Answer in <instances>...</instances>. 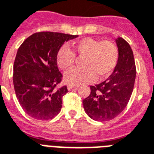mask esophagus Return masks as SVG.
Returning a JSON list of instances; mask_svg holds the SVG:
<instances>
[{
	"label": "esophagus",
	"instance_id": "34e87169",
	"mask_svg": "<svg viewBox=\"0 0 154 154\" xmlns=\"http://www.w3.org/2000/svg\"><path fill=\"white\" fill-rule=\"evenodd\" d=\"M78 88V86H75V85H68L67 86V89L69 91L71 90V89H73V88Z\"/></svg>",
	"mask_w": 154,
	"mask_h": 154
}]
</instances>
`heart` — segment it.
Masks as SVG:
<instances>
[{
  "mask_svg": "<svg viewBox=\"0 0 154 154\" xmlns=\"http://www.w3.org/2000/svg\"><path fill=\"white\" fill-rule=\"evenodd\" d=\"M74 52L79 58H83V67L74 68L65 74L64 80L71 85H80L96 79H103L109 76L115 69L118 61V49L110 41H99L85 38L76 42ZM67 46H62L57 54L58 67L66 71L75 62V55Z\"/></svg>",
  "mask_w": 154,
  "mask_h": 154,
  "instance_id": "1",
  "label": "heart"
}]
</instances>
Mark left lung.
<instances>
[{
	"label": "left lung",
	"instance_id": "8db88e82",
	"mask_svg": "<svg viewBox=\"0 0 154 154\" xmlns=\"http://www.w3.org/2000/svg\"><path fill=\"white\" fill-rule=\"evenodd\" d=\"M118 61L105 81L91 86L90 95L83 100L85 112L92 120L107 121L116 117L128 104L136 79L134 57L129 44L122 38L116 39Z\"/></svg>",
	"mask_w": 154,
	"mask_h": 154
}]
</instances>
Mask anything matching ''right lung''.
<instances>
[{
  "mask_svg": "<svg viewBox=\"0 0 154 154\" xmlns=\"http://www.w3.org/2000/svg\"><path fill=\"white\" fill-rule=\"evenodd\" d=\"M78 35L38 32L23 42L14 64V86L19 103L26 114L48 120L59 113L66 86L55 89L62 80L57 54L65 42Z\"/></svg>",
  "mask_w": 154,
  "mask_h": 154,
  "instance_id": "1",
  "label": "right lung"
}]
</instances>
